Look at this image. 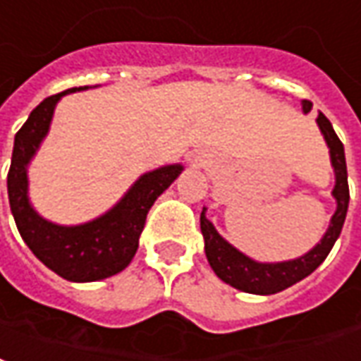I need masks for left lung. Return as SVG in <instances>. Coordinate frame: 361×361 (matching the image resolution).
Returning a JSON list of instances; mask_svg holds the SVG:
<instances>
[{
    "mask_svg": "<svg viewBox=\"0 0 361 361\" xmlns=\"http://www.w3.org/2000/svg\"><path fill=\"white\" fill-rule=\"evenodd\" d=\"M301 109H303V114H307L313 109V103L301 101ZM317 126L321 130L324 142L329 145V153H331V165L334 169L332 196L336 200V212L332 214L329 229L324 231L321 241L305 255L291 258V260H282V262H258L239 249H235L231 243H227L217 233L214 224L206 217V208L202 209L200 229L204 235L206 258L217 278L233 286L235 290L255 293V295H272L290 288L293 283L301 282L303 278H307L311 272H315L317 268L323 264V260L329 257V252L340 237L350 202L344 145L334 132L331 120L326 118L323 112H319L317 116Z\"/></svg>",
    "mask_w": 361,
    "mask_h": 361,
    "instance_id": "obj_1",
    "label": "left lung"
}]
</instances>
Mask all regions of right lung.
<instances>
[{
	"label": "right lung",
	"mask_w": 361,
	"mask_h": 361,
	"mask_svg": "<svg viewBox=\"0 0 361 361\" xmlns=\"http://www.w3.org/2000/svg\"><path fill=\"white\" fill-rule=\"evenodd\" d=\"M87 89L91 87L52 94L30 112L15 134L7 175L9 206L23 241L44 267L70 282H97L122 272L137 250L153 202L185 171L180 163H173L144 173L109 212L79 226H60L40 216L29 198V163L50 130L58 101Z\"/></svg>",
	"instance_id": "right-lung-1"
}]
</instances>
